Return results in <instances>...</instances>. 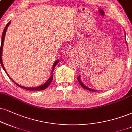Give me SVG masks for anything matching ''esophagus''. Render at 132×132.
Here are the masks:
<instances>
[{"label":"esophagus","instance_id":"esophagus-1","mask_svg":"<svg viewBox=\"0 0 132 132\" xmlns=\"http://www.w3.org/2000/svg\"><path fill=\"white\" fill-rule=\"evenodd\" d=\"M75 50L73 48H69L67 50V54L70 56H73L75 54Z\"/></svg>","mask_w":132,"mask_h":132}]
</instances>
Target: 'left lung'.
I'll use <instances>...</instances> for the list:
<instances>
[{
  "mask_svg": "<svg viewBox=\"0 0 132 132\" xmlns=\"http://www.w3.org/2000/svg\"><path fill=\"white\" fill-rule=\"evenodd\" d=\"M79 78H80V76H78V78H77V79H78V82H79V83L80 84V85L82 86V87H83L84 89H87V90H90V91H92V92H95V91H97V90H94V89H90V88H89V87H86V86L84 85V84L82 83V82H81V80H80V79H79Z\"/></svg>",
  "mask_w": 132,
  "mask_h": 132,
  "instance_id": "obj_1",
  "label": "left lung"
}]
</instances>
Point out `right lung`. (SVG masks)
Listing matches in <instances>:
<instances>
[{
    "instance_id": "add662e5",
    "label": "right lung",
    "mask_w": 132,
    "mask_h": 132,
    "mask_svg": "<svg viewBox=\"0 0 132 132\" xmlns=\"http://www.w3.org/2000/svg\"><path fill=\"white\" fill-rule=\"evenodd\" d=\"M10 24V21L9 23L6 24V26H5V29H4V32H3L2 36L1 46V48H0V61H1V63L2 67V68H3V69H4V70H5V72H6V74H7V73H6L5 69V67H4V65H3L2 59V48H3V45H4L5 36L6 31V30H7V28H8V27H9V26ZM58 62H59V61H58V60H57V61L55 62L54 63V65H53V70H52L51 74L53 73L54 69L55 67H56V65L57 64ZM7 75H8V74H7ZM53 75H51V76H50V78H49L48 80L47 81L45 84H43V85H42V86H38V87H24V86H20V85H19V84H18L17 83H16V82H14V81H13L12 79H11L10 76H9V78L11 79V80L12 81L14 84H16V85H17L18 86H19V87H21V88H23L24 89H26V90H44V89H46L47 87H48V86L50 85V84L51 83L52 80H53Z\"/></svg>"
}]
</instances>
